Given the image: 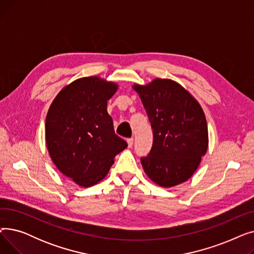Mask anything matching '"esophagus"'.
I'll use <instances>...</instances> for the list:
<instances>
[{
    "label": "esophagus",
    "instance_id": "obj_1",
    "mask_svg": "<svg viewBox=\"0 0 254 254\" xmlns=\"http://www.w3.org/2000/svg\"><path fill=\"white\" fill-rule=\"evenodd\" d=\"M127 146H128V147L130 148L131 146H132V144H134V139H132V138H129V139H127Z\"/></svg>",
    "mask_w": 254,
    "mask_h": 254
}]
</instances>
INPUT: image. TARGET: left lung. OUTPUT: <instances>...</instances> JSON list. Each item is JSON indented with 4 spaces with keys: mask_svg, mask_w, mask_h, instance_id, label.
I'll use <instances>...</instances> for the list:
<instances>
[{
    "mask_svg": "<svg viewBox=\"0 0 254 254\" xmlns=\"http://www.w3.org/2000/svg\"><path fill=\"white\" fill-rule=\"evenodd\" d=\"M153 131V144L141 164L150 180L173 188L189 180L208 149V127L201 105L174 80L155 78L132 85Z\"/></svg>",
    "mask_w": 254,
    "mask_h": 254,
    "instance_id": "left-lung-1",
    "label": "left lung"
}]
</instances>
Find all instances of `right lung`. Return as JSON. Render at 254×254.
Wrapping results in <instances>:
<instances>
[{
    "label": "right lung",
    "instance_id": "add662e5",
    "mask_svg": "<svg viewBox=\"0 0 254 254\" xmlns=\"http://www.w3.org/2000/svg\"><path fill=\"white\" fill-rule=\"evenodd\" d=\"M115 82L99 76L74 80L51 103L45 140L53 164L81 188L103 180L114 157L127 147L114 132L107 101L117 91Z\"/></svg>",
    "mask_w": 254,
    "mask_h": 254
}]
</instances>
